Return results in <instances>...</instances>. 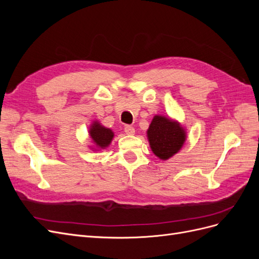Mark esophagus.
Returning <instances> with one entry per match:
<instances>
[{
    "label": "esophagus",
    "mask_w": 259,
    "mask_h": 259,
    "mask_svg": "<svg viewBox=\"0 0 259 259\" xmlns=\"http://www.w3.org/2000/svg\"><path fill=\"white\" fill-rule=\"evenodd\" d=\"M124 132L126 133L127 135H134L135 134V128L131 126V125H125L124 126Z\"/></svg>",
    "instance_id": "esophagus-1"
}]
</instances>
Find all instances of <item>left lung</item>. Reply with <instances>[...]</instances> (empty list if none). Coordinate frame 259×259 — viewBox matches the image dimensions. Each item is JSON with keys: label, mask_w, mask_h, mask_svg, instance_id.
I'll use <instances>...</instances> for the list:
<instances>
[{"label": "left lung", "mask_w": 259, "mask_h": 259, "mask_svg": "<svg viewBox=\"0 0 259 259\" xmlns=\"http://www.w3.org/2000/svg\"><path fill=\"white\" fill-rule=\"evenodd\" d=\"M147 134L153 153L162 160L177 153L186 139V133L177 122L161 115L153 117Z\"/></svg>", "instance_id": "obj_1"}]
</instances>
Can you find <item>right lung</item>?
I'll list each match as a JSON object with an SVG mask.
<instances>
[{
  "label": "right lung",
  "mask_w": 259,
  "mask_h": 259,
  "mask_svg": "<svg viewBox=\"0 0 259 259\" xmlns=\"http://www.w3.org/2000/svg\"><path fill=\"white\" fill-rule=\"evenodd\" d=\"M90 135L97 147L106 148L111 143L113 138V132L111 130L104 127L98 122H95L91 126Z\"/></svg>",
  "instance_id": "add662e5"
}]
</instances>
